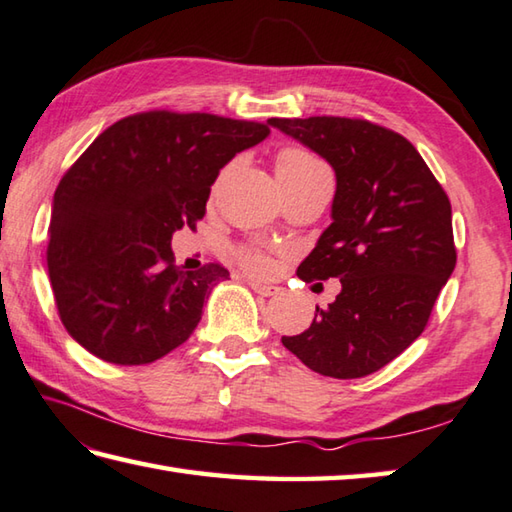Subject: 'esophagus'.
Here are the masks:
<instances>
[{
	"mask_svg": "<svg viewBox=\"0 0 512 512\" xmlns=\"http://www.w3.org/2000/svg\"><path fill=\"white\" fill-rule=\"evenodd\" d=\"M248 286L253 288L255 293L264 295V297H271V295H275L277 291H280V288L273 286V284H262V282H255V280H248Z\"/></svg>",
	"mask_w": 512,
	"mask_h": 512,
	"instance_id": "esophagus-1",
	"label": "esophagus"
}]
</instances>
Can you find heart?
Segmentation results:
<instances>
[{
    "label": "heart",
    "instance_id": "1",
    "mask_svg": "<svg viewBox=\"0 0 512 512\" xmlns=\"http://www.w3.org/2000/svg\"><path fill=\"white\" fill-rule=\"evenodd\" d=\"M324 170H327V167L315 159L313 154L300 150V147H284V150H280L275 156V174L280 181L304 179V176H311L315 172H324ZM239 259L248 273L253 275L273 273V259L266 253H262V250L246 248L239 253Z\"/></svg>",
    "mask_w": 512,
    "mask_h": 512
}]
</instances>
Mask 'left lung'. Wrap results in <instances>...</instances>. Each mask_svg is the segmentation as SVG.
Segmentation results:
<instances>
[{
    "label": "left lung",
    "instance_id": "obj_1",
    "mask_svg": "<svg viewBox=\"0 0 512 512\" xmlns=\"http://www.w3.org/2000/svg\"><path fill=\"white\" fill-rule=\"evenodd\" d=\"M268 125L336 172L333 221L297 277H338L342 291L327 309L315 306L311 327L282 336V345L322 376L374 374L421 336L457 264L448 194L407 138L369 120L311 116Z\"/></svg>",
    "mask_w": 512,
    "mask_h": 512
}]
</instances>
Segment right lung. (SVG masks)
Masks as SVG:
<instances>
[{"label":"right lung","instance_id":"1","mask_svg":"<svg viewBox=\"0 0 512 512\" xmlns=\"http://www.w3.org/2000/svg\"><path fill=\"white\" fill-rule=\"evenodd\" d=\"M271 134L215 114L143 111L107 127L53 194L46 264L69 336L114 365H147L197 329L221 264L183 271L172 235L197 228L232 156Z\"/></svg>","mask_w":512,"mask_h":512}]
</instances>
